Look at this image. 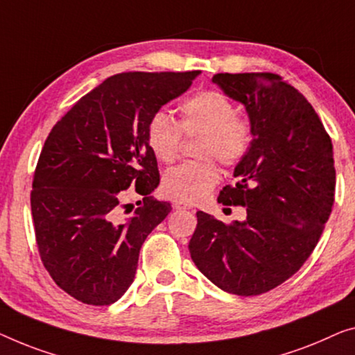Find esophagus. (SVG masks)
<instances>
[{
	"label": "esophagus",
	"instance_id": "esophagus-1",
	"mask_svg": "<svg viewBox=\"0 0 355 355\" xmlns=\"http://www.w3.org/2000/svg\"><path fill=\"white\" fill-rule=\"evenodd\" d=\"M173 207H175L177 210H188V209H193V205L189 202H184V200H175Z\"/></svg>",
	"mask_w": 355,
	"mask_h": 355
}]
</instances>
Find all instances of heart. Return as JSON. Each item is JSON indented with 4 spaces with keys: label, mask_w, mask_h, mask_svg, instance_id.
I'll use <instances>...</instances> for the list:
<instances>
[{
    "label": "heart",
    "mask_w": 355,
    "mask_h": 355,
    "mask_svg": "<svg viewBox=\"0 0 355 355\" xmlns=\"http://www.w3.org/2000/svg\"><path fill=\"white\" fill-rule=\"evenodd\" d=\"M180 124L159 111L146 129V140L157 161L171 164L178 157L183 134L204 135L200 156L216 157L225 166L237 164L250 148L253 132L247 119L237 116L234 103L218 91H204L184 100ZM220 182L214 161L184 162L164 173L162 193L171 199L196 204L210 194Z\"/></svg>",
    "instance_id": "heart-1"
}]
</instances>
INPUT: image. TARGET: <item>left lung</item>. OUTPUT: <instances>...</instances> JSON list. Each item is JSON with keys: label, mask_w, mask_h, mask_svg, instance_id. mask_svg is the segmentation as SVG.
I'll use <instances>...</instances> for the list:
<instances>
[{"label": "left lung", "mask_w": 355, "mask_h": 355, "mask_svg": "<svg viewBox=\"0 0 355 355\" xmlns=\"http://www.w3.org/2000/svg\"><path fill=\"white\" fill-rule=\"evenodd\" d=\"M216 86L245 107L253 139L218 202L247 207L232 223L198 211L189 253L228 293H266L292 277L320 239L335 200L329 134L311 103L272 73H218Z\"/></svg>", "instance_id": "left-lung-1"}]
</instances>
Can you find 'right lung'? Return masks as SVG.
I'll return each instance as SVG.
<instances>
[{
  "mask_svg": "<svg viewBox=\"0 0 355 355\" xmlns=\"http://www.w3.org/2000/svg\"><path fill=\"white\" fill-rule=\"evenodd\" d=\"M199 75L111 76L79 98L46 139L30 199L36 244L54 282L81 303L107 306L125 293L146 236L172 210L150 196L159 171L146 129ZM130 186L144 196L135 211L120 204ZM121 207L135 214L123 219Z\"/></svg>",
  "mask_w": 355,
  "mask_h": 355,
  "instance_id": "right-lung-1",
  "label": "right lung"
}]
</instances>
